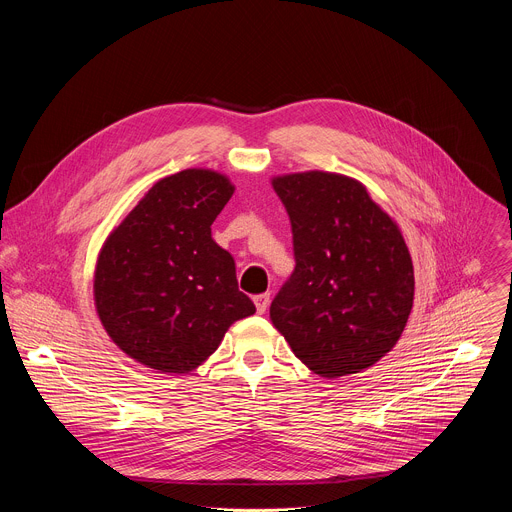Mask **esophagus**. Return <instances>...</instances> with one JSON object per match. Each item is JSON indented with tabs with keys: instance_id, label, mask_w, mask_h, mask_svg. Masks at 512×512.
<instances>
[{
	"instance_id": "obj_1",
	"label": "esophagus",
	"mask_w": 512,
	"mask_h": 512,
	"mask_svg": "<svg viewBox=\"0 0 512 512\" xmlns=\"http://www.w3.org/2000/svg\"><path fill=\"white\" fill-rule=\"evenodd\" d=\"M253 302H255L257 312H259V314H265V310L269 308V294H259V296L253 298Z\"/></svg>"
}]
</instances>
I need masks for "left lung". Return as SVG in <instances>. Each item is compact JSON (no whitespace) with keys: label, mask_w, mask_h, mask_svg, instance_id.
<instances>
[{"label":"left lung","mask_w":512,"mask_h":512,"mask_svg":"<svg viewBox=\"0 0 512 512\" xmlns=\"http://www.w3.org/2000/svg\"><path fill=\"white\" fill-rule=\"evenodd\" d=\"M271 186L289 214L296 257L271 302L273 326L320 377L373 367L413 308V263L397 223L342 174H285Z\"/></svg>","instance_id":"1"}]
</instances>
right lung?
Returning <instances> with one entry per match:
<instances>
[{
    "label": "right lung",
    "instance_id": "right-lung-1",
    "mask_svg": "<svg viewBox=\"0 0 512 512\" xmlns=\"http://www.w3.org/2000/svg\"><path fill=\"white\" fill-rule=\"evenodd\" d=\"M235 186L190 168L158 180L111 231L95 267V308L109 338L160 373L194 371L237 320L255 314L235 259L210 225Z\"/></svg>",
    "mask_w": 512,
    "mask_h": 512
}]
</instances>
